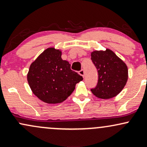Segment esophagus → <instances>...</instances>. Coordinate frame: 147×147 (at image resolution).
<instances>
[{"instance_id": "34e87169", "label": "esophagus", "mask_w": 147, "mask_h": 147, "mask_svg": "<svg viewBox=\"0 0 147 147\" xmlns=\"http://www.w3.org/2000/svg\"><path fill=\"white\" fill-rule=\"evenodd\" d=\"M79 72V74H80V75H82V77H84V75H85V72H84V69H82V70H81Z\"/></svg>"}]
</instances>
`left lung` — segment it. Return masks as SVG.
I'll use <instances>...</instances> for the list:
<instances>
[{"label":"left lung","instance_id":"obj_1","mask_svg":"<svg viewBox=\"0 0 147 147\" xmlns=\"http://www.w3.org/2000/svg\"><path fill=\"white\" fill-rule=\"evenodd\" d=\"M91 60L98 72V82L91 89L94 95L101 99L115 97L125 86L128 79V68L122 59L112 50L93 51Z\"/></svg>","mask_w":147,"mask_h":147}]
</instances>
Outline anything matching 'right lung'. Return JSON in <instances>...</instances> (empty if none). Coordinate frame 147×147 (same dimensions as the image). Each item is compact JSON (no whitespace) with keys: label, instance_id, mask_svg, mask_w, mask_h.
Instances as JSON below:
<instances>
[{"label":"right lung","instance_id":"add662e5","mask_svg":"<svg viewBox=\"0 0 147 147\" xmlns=\"http://www.w3.org/2000/svg\"><path fill=\"white\" fill-rule=\"evenodd\" d=\"M83 77L61 59V52L50 48L44 50L30 65L28 82L33 93L48 104L65 100Z\"/></svg>","mask_w":147,"mask_h":147}]
</instances>
